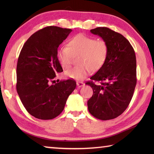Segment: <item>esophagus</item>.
I'll use <instances>...</instances> for the list:
<instances>
[{
	"label": "esophagus",
	"instance_id": "obj_1",
	"mask_svg": "<svg viewBox=\"0 0 154 154\" xmlns=\"http://www.w3.org/2000/svg\"><path fill=\"white\" fill-rule=\"evenodd\" d=\"M77 85L79 87H83L85 85V83L83 82H80V81L79 82L78 81V82H77Z\"/></svg>",
	"mask_w": 154,
	"mask_h": 154
}]
</instances>
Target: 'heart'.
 I'll return each mask as SVG.
<instances>
[{"label": "heart", "instance_id": "1", "mask_svg": "<svg viewBox=\"0 0 154 154\" xmlns=\"http://www.w3.org/2000/svg\"><path fill=\"white\" fill-rule=\"evenodd\" d=\"M109 47L103 40L78 34L69 41L67 46L57 51V60L63 69L71 67L74 57H77V66L65 72L66 76L76 80H81L91 71H97L107 60Z\"/></svg>", "mask_w": 154, "mask_h": 154}]
</instances>
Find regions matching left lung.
<instances>
[{
  "mask_svg": "<svg viewBox=\"0 0 154 154\" xmlns=\"http://www.w3.org/2000/svg\"><path fill=\"white\" fill-rule=\"evenodd\" d=\"M90 32L106 42L109 55L103 66L86 83L93 91L88 110L98 119H114L124 112L133 97L137 82L135 52L125 37L109 28L98 27Z\"/></svg>",
  "mask_w": 154,
  "mask_h": 154,
  "instance_id": "obj_1",
  "label": "left lung"
}]
</instances>
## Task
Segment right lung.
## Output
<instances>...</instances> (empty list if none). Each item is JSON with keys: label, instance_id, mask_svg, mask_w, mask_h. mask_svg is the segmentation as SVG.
<instances>
[{"label": "right lung", "instance_id": "right-lung-1", "mask_svg": "<svg viewBox=\"0 0 154 154\" xmlns=\"http://www.w3.org/2000/svg\"><path fill=\"white\" fill-rule=\"evenodd\" d=\"M71 32L53 26L44 28L28 39L20 53L16 91L25 109L36 119L51 120L60 115L76 87L73 79L54 80L63 71L57 48Z\"/></svg>", "mask_w": 154, "mask_h": 154}]
</instances>
